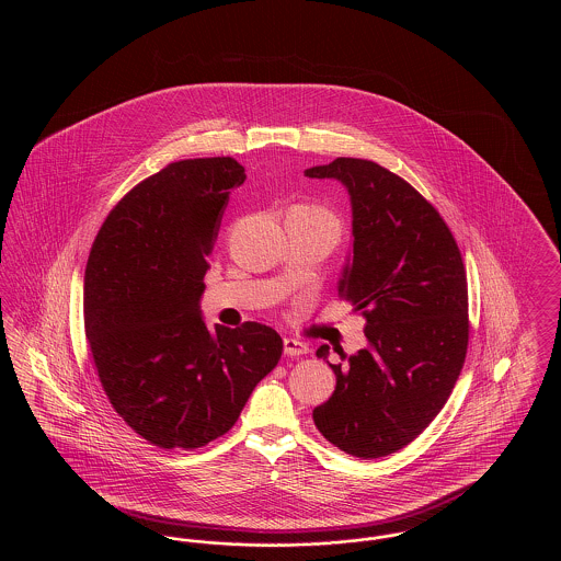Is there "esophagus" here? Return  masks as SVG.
<instances>
[{
	"label": "esophagus",
	"instance_id": "esophagus-1",
	"mask_svg": "<svg viewBox=\"0 0 561 561\" xmlns=\"http://www.w3.org/2000/svg\"><path fill=\"white\" fill-rule=\"evenodd\" d=\"M284 353L290 357H298V355L309 353V347L296 339H284Z\"/></svg>",
	"mask_w": 561,
	"mask_h": 561
}]
</instances>
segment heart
<instances>
[{"instance_id": "b5f03b06", "label": "heart", "mask_w": 561, "mask_h": 561, "mask_svg": "<svg viewBox=\"0 0 561 561\" xmlns=\"http://www.w3.org/2000/svg\"><path fill=\"white\" fill-rule=\"evenodd\" d=\"M309 213L318 214L321 218H325V220H330L332 225H336V227H341L339 225V218H336V214L332 213V210H328V208H323V206H305Z\"/></svg>"}]
</instances>
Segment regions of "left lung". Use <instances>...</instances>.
<instances>
[{
    "label": "left lung",
    "mask_w": 561,
    "mask_h": 561,
    "mask_svg": "<svg viewBox=\"0 0 561 561\" xmlns=\"http://www.w3.org/2000/svg\"><path fill=\"white\" fill-rule=\"evenodd\" d=\"M305 176L348 188L353 259L339 296L366 320L368 339L341 355L345 365L330 364L336 389L313 421L343 453L380 458L414 442L453 393L469 345L465 263L446 220L387 168L336 158Z\"/></svg>",
    "instance_id": "left-lung-1"
}]
</instances>
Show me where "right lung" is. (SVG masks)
I'll use <instances>...</instances> for the list:
<instances>
[{
    "label": "right lung",
    "mask_w": 561,
    "mask_h": 561,
    "mask_svg": "<svg viewBox=\"0 0 561 561\" xmlns=\"http://www.w3.org/2000/svg\"><path fill=\"white\" fill-rule=\"evenodd\" d=\"M233 158L168 163L128 191L92 243L83 325L113 410L149 444L193 450L225 435L284 341L265 323L210 330L199 316Z\"/></svg>",
    "instance_id": "add662e5"
}]
</instances>
